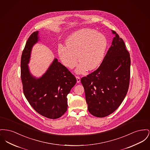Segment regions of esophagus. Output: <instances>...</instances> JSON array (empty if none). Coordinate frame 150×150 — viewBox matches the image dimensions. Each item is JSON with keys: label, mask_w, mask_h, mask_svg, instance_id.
I'll use <instances>...</instances> for the list:
<instances>
[{"label": "esophagus", "mask_w": 150, "mask_h": 150, "mask_svg": "<svg viewBox=\"0 0 150 150\" xmlns=\"http://www.w3.org/2000/svg\"><path fill=\"white\" fill-rule=\"evenodd\" d=\"M76 80H77V83H80V77H79V76H76Z\"/></svg>", "instance_id": "obj_1"}]
</instances>
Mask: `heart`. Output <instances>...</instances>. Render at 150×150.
<instances>
[{"instance_id": "b5f03b06", "label": "heart", "mask_w": 150, "mask_h": 150, "mask_svg": "<svg viewBox=\"0 0 150 150\" xmlns=\"http://www.w3.org/2000/svg\"><path fill=\"white\" fill-rule=\"evenodd\" d=\"M67 45L58 47L63 64L72 69L80 62L76 72L83 74L96 69L102 62L108 45L105 36L94 29L84 28L74 32L66 40Z\"/></svg>"}]
</instances>
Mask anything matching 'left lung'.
Wrapping results in <instances>:
<instances>
[{
	"instance_id": "1",
	"label": "left lung",
	"mask_w": 150,
	"mask_h": 150,
	"mask_svg": "<svg viewBox=\"0 0 150 150\" xmlns=\"http://www.w3.org/2000/svg\"><path fill=\"white\" fill-rule=\"evenodd\" d=\"M115 35L101 65L80 81L85 91L88 111L97 117L113 113L126 96L130 81V57L123 40Z\"/></svg>"
}]
</instances>
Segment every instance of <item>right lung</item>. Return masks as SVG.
Returning a JSON list of instances; mask_svg holds the SVG:
<instances>
[{
  "label": "right lung",
  "mask_w": 150,
  "mask_h": 150,
  "mask_svg": "<svg viewBox=\"0 0 150 150\" xmlns=\"http://www.w3.org/2000/svg\"><path fill=\"white\" fill-rule=\"evenodd\" d=\"M39 32L27 41L21 59V78L26 98L35 111L50 119H57L67 109V96L76 83L69 70L54 58L44 74L37 78L30 72V62L33 46L40 41Z\"/></svg>",
  "instance_id": "1"
}]
</instances>
